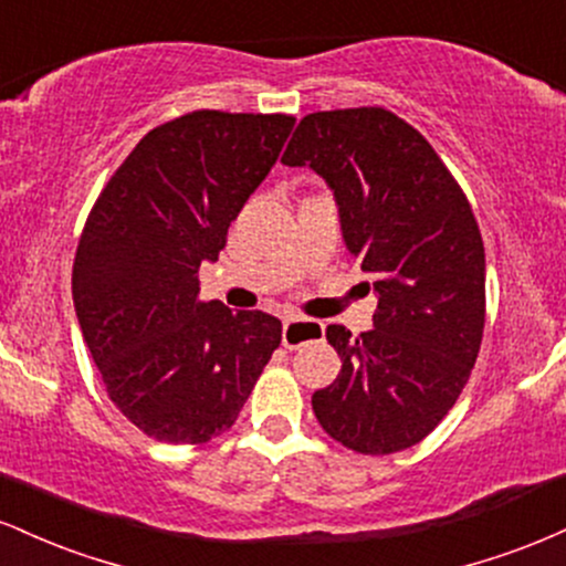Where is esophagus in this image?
Here are the masks:
<instances>
[{"label": "esophagus", "instance_id": "obj_1", "mask_svg": "<svg viewBox=\"0 0 566 566\" xmlns=\"http://www.w3.org/2000/svg\"><path fill=\"white\" fill-rule=\"evenodd\" d=\"M324 337V324L311 322V319H297V316H290L282 324V343L284 348H301L305 343L322 340Z\"/></svg>", "mask_w": 566, "mask_h": 566}]
</instances>
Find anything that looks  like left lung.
I'll list each match as a JSON object with an SVG mask.
<instances>
[{
	"instance_id": "obj_1",
	"label": "left lung",
	"mask_w": 566,
	"mask_h": 566,
	"mask_svg": "<svg viewBox=\"0 0 566 566\" xmlns=\"http://www.w3.org/2000/svg\"><path fill=\"white\" fill-rule=\"evenodd\" d=\"M282 161L324 178L378 295L375 329L327 327L343 367L311 396L316 420L361 454L407 450L450 412L482 346L486 263L469 199L431 143L386 108L303 116Z\"/></svg>"
}]
</instances>
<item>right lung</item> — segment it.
Listing matches in <instances>:
<instances>
[{"label": "right lung", "mask_w": 566, "mask_h": 566, "mask_svg": "<svg viewBox=\"0 0 566 566\" xmlns=\"http://www.w3.org/2000/svg\"><path fill=\"white\" fill-rule=\"evenodd\" d=\"M295 119L193 112L143 135L76 247V319L106 391L143 433L201 444L239 418L282 343L263 311L199 301L231 220L276 165Z\"/></svg>", "instance_id": "right-lung-1"}]
</instances>
